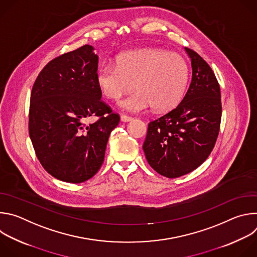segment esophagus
<instances>
[{
	"instance_id": "obj_1",
	"label": "esophagus",
	"mask_w": 257,
	"mask_h": 257,
	"mask_svg": "<svg viewBox=\"0 0 257 257\" xmlns=\"http://www.w3.org/2000/svg\"><path fill=\"white\" fill-rule=\"evenodd\" d=\"M131 120H133L132 117H129V116H127V115H121V121H122V122H129V121H131Z\"/></svg>"
}]
</instances>
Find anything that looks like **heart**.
I'll use <instances>...</instances> for the list:
<instances>
[{"instance_id":"heart-1","label":"heart","mask_w":257,"mask_h":257,"mask_svg":"<svg viewBox=\"0 0 257 257\" xmlns=\"http://www.w3.org/2000/svg\"><path fill=\"white\" fill-rule=\"evenodd\" d=\"M102 95L118 101L133 86L137 90L121 101L127 111L138 113L154 106L166 111L185 94L189 67L182 56L160 49L128 52L117 58V66L100 67L95 76Z\"/></svg>"}]
</instances>
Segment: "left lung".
Returning <instances> with one entry per match:
<instances>
[{
	"label": "left lung",
	"instance_id": "1",
	"mask_svg": "<svg viewBox=\"0 0 257 257\" xmlns=\"http://www.w3.org/2000/svg\"><path fill=\"white\" fill-rule=\"evenodd\" d=\"M192 79L182 101L149 123L143 143L151 167L167 178H178L198 168L210 155L222 119L221 89L209 65L193 50Z\"/></svg>",
	"mask_w": 257,
	"mask_h": 257
}]
</instances>
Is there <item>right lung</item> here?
<instances>
[{
  "instance_id": "right-lung-1",
  "label": "right lung",
  "mask_w": 257,
  "mask_h": 257,
  "mask_svg": "<svg viewBox=\"0 0 257 257\" xmlns=\"http://www.w3.org/2000/svg\"><path fill=\"white\" fill-rule=\"evenodd\" d=\"M98 57L85 45L41 71L30 95L29 136L44 169L58 180L82 183L100 169L109 134L120 122L96 84ZM95 117L93 123H88Z\"/></svg>"
}]
</instances>
